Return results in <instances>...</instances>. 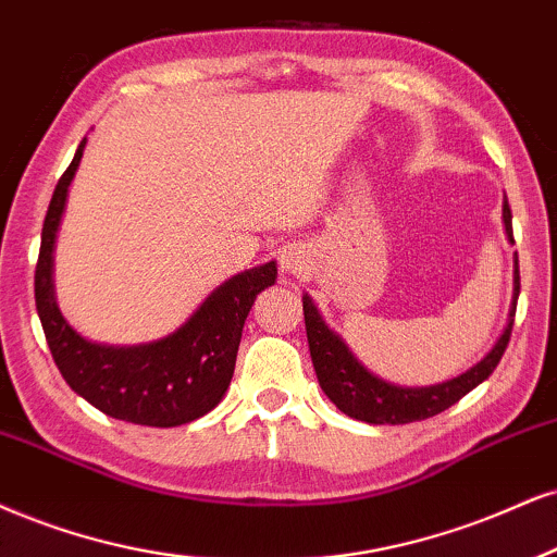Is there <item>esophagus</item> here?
Listing matches in <instances>:
<instances>
[{
	"instance_id": "34e87169",
	"label": "esophagus",
	"mask_w": 557,
	"mask_h": 557,
	"mask_svg": "<svg viewBox=\"0 0 557 557\" xmlns=\"http://www.w3.org/2000/svg\"><path fill=\"white\" fill-rule=\"evenodd\" d=\"M305 268H307V258H305V250H301V247L289 245L281 250V271L292 273V276H299Z\"/></svg>"
}]
</instances>
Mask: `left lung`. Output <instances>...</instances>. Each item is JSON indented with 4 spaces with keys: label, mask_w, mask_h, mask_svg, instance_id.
I'll return each instance as SVG.
<instances>
[{
    "label": "left lung",
    "mask_w": 557,
    "mask_h": 557,
    "mask_svg": "<svg viewBox=\"0 0 557 557\" xmlns=\"http://www.w3.org/2000/svg\"><path fill=\"white\" fill-rule=\"evenodd\" d=\"M504 224L506 235L513 243L511 230V209L509 201H504ZM519 299V260L513 268V307L509 312V325L504 327L496 346L491 348L485 359H480L475 367L468 369L465 374L446 380L442 384H431V387H400V384L384 382L374 376L369 369H363L359 359L348 351L341 335H335L325 320L320 318L318 307L312 305L310 297H301V307H305V327H307V343H310V356L318 382L341 413L356 418V421H367L376 425H400L423 421V418L438 416L442 410L451 408L457 400H462L470 389H475L480 382H485L498 367L500 356H504L506 346H509L511 327H513V312H517Z\"/></svg>",
    "instance_id": "1"
}]
</instances>
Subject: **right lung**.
Here are the masks:
<instances>
[{"label":"right lung","mask_w":557,"mask_h":557,"mask_svg":"<svg viewBox=\"0 0 557 557\" xmlns=\"http://www.w3.org/2000/svg\"><path fill=\"white\" fill-rule=\"evenodd\" d=\"M85 141L59 177L40 232L36 310L48 348L69 387L106 416L157 429L190 423L214 410L230 387L247 312L258 294L273 286L276 263L271 260L224 281L168 338L141 346L85 341L61 318L51 278L53 243Z\"/></svg>","instance_id":"add662e5"}]
</instances>
